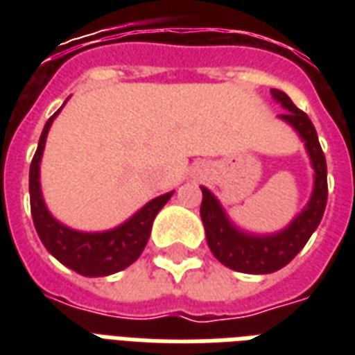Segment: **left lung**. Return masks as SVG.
<instances>
[{"label":"left lung","instance_id":"obj_1","mask_svg":"<svg viewBox=\"0 0 355 355\" xmlns=\"http://www.w3.org/2000/svg\"><path fill=\"white\" fill-rule=\"evenodd\" d=\"M272 98L287 110L279 116V119L291 125L304 142L306 154L310 157V165L313 169L312 196L302 211L279 232L254 234L232 223L215 193L201 186L203 201L200 215L209 249L224 266L243 274H272L287 266L320 226L327 205V163L310 117L302 110H298L289 96L279 89H272Z\"/></svg>","mask_w":355,"mask_h":355}]
</instances>
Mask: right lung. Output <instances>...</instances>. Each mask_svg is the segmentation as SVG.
<instances>
[{
    "instance_id": "right-lung-1",
    "label": "right lung",
    "mask_w": 355,
    "mask_h": 355,
    "mask_svg": "<svg viewBox=\"0 0 355 355\" xmlns=\"http://www.w3.org/2000/svg\"><path fill=\"white\" fill-rule=\"evenodd\" d=\"M60 110L55 112L43 127L40 144H37L34 159L30 165V207H32L35 232L45 249L66 268H70L85 277L112 275L131 266L132 262L139 259L148 243L155 215L162 211L163 205L171 200V196L175 192H167L150 200L125 223L116 228H110V230H73L70 226L57 220L51 215V211L43 200L40 165H42L45 140L49 135L51 125L55 121V117L60 114Z\"/></svg>"
}]
</instances>
